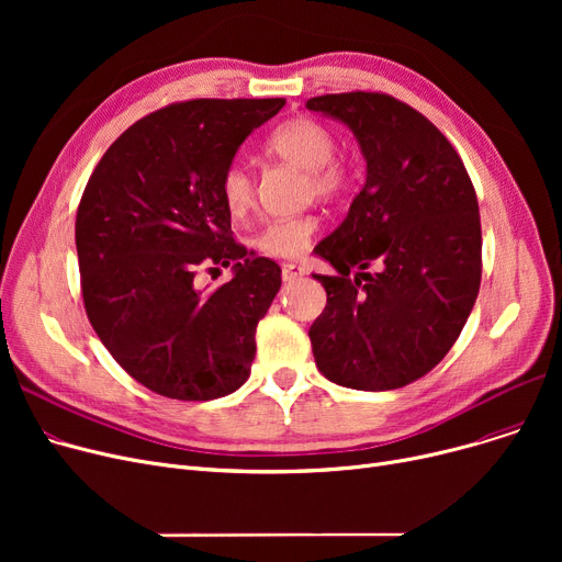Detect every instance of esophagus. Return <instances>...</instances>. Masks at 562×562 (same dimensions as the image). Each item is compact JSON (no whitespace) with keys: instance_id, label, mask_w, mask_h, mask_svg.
Segmentation results:
<instances>
[{"instance_id":"1","label":"esophagus","mask_w":562,"mask_h":562,"mask_svg":"<svg viewBox=\"0 0 562 562\" xmlns=\"http://www.w3.org/2000/svg\"><path fill=\"white\" fill-rule=\"evenodd\" d=\"M305 276V269L303 266H299V263H282V280L284 282H293V280H299V278H303Z\"/></svg>"}]
</instances>
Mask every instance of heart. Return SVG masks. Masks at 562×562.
Instances as JSON below:
<instances>
[{
  "label": "heart",
  "instance_id": "1",
  "mask_svg": "<svg viewBox=\"0 0 562 562\" xmlns=\"http://www.w3.org/2000/svg\"><path fill=\"white\" fill-rule=\"evenodd\" d=\"M335 147L333 130L310 115L289 117L263 140L266 155L305 170V191L316 198H335L350 182V166L335 155ZM218 193L232 216H244L257 195L252 172L239 161L229 164L218 180ZM316 229L314 216L276 218L261 225L255 234V246L269 257L291 259L307 250Z\"/></svg>",
  "mask_w": 562,
  "mask_h": 562
}]
</instances>
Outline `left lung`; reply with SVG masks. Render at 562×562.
I'll return each instance as SVG.
<instances>
[{
  "label": "left lung",
  "instance_id": "obj_1",
  "mask_svg": "<svg viewBox=\"0 0 562 562\" xmlns=\"http://www.w3.org/2000/svg\"><path fill=\"white\" fill-rule=\"evenodd\" d=\"M305 106L346 123L367 159L346 221L314 248L339 271L314 276L328 293L310 328L316 367L350 390L405 387L445 360L476 303L474 184L449 138L387 93L318 95Z\"/></svg>",
  "mask_w": 562,
  "mask_h": 562
}]
</instances>
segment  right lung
<instances>
[{"label":"right lung","mask_w":562,"mask_h":562,"mask_svg":"<svg viewBox=\"0 0 562 562\" xmlns=\"http://www.w3.org/2000/svg\"><path fill=\"white\" fill-rule=\"evenodd\" d=\"M282 106L168 104L117 136L88 177L75 223L83 310L113 360L159 396L212 401L250 375L257 323L282 278L276 261L234 241L218 180ZM229 262V283L196 286L200 270Z\"/></svg>","instance_id":"obj_1"}]
</instances>
